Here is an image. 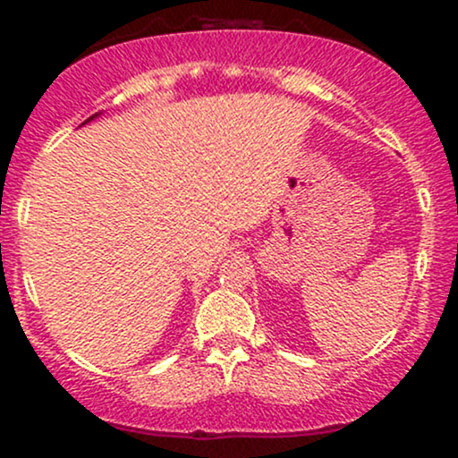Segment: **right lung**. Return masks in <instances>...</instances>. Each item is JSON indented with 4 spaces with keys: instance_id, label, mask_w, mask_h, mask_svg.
I'll return each instance as SVG.
<instances>
[{
    "instance_id": "1",
    "label": "right lung",
    "mask_w": 458,
    "mask_h": 458,
    "mask_svg": "<svg viewBox=\"0 0 458 458\" xmlns=\"http://www.w3.org/2000/svg\"><path fill=\"white\" fill-rule=\"evenodd\" d=\"M94 115H98V114H94ZM94 115H90V118H88V120H86V123H90V120L94 118Z\"/></svg>"
}]
</instances>
